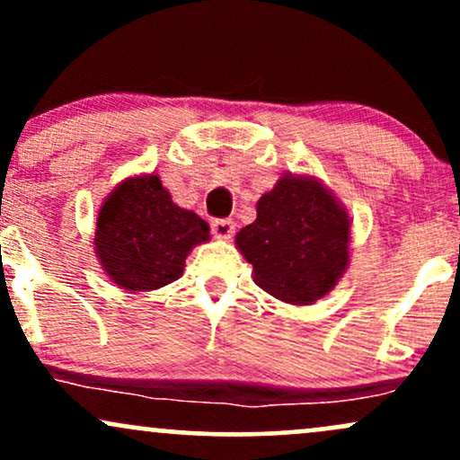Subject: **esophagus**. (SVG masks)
Segmentation results:
<instances>
[{
  "label": "esophagus",
  "mask_w": 460,
  "mask_h": 460,
  "mask_svg": "<svg viewBox=\"0 0 460 460\" xmlns=\"http://www.w3.org/2000/svg\"><path fill=\"white\" fill-rule=\"evenodd\" d=\"M234 231H235L234 220H229V218H216V220H212V234L216 237H223V240H226V237L234 235Z\"/></svg>",
  "instance_id": "esophagus-1"
}]
</instances>
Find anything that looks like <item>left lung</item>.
I'll return each mask as SVG.
<instances>
[{"instance_id":"obj_1","label":"left lung","mask_w":460,"mask_h":460,"mask_svg":"<svg viewBox=\"0 0 460 460\" xmlns=\"http://www.w3.org/2000/svg\"><path fill=\"white\" fill-rule=\"evenodd\" d=\"M350 220L315 179L283 177L257 203V218L235 244L255 283L279 300L309 305L324 296L348 263Z\"/></svg>"}]
</instances>
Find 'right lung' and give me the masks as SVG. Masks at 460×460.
Wrapping results in <instances>:
<instances>
[{
  "mask_svg": "<svg viewBox=\"0 0 460 460\" xmlns=\"http://www.w3.org/2000/svg\"><path fill=\"white\" fill-rule=\"evenodd\" d=\"M208 240V223L177 208L157 175L120 183L105 200L94 231L105 272L136 292L177 281L192 246Z\"/></svg>",
  "mask_w": 460,
  "mask_h": 460,
  "instance_id": "obj_1",
  "label": "right lung"
}]
</instances>
